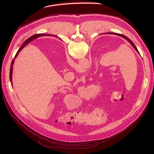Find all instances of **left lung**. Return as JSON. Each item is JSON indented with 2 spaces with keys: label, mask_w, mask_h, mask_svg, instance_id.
Wrapping results in <instances>:
<instances>
[{
  "label": "left lung",
  "mask_w": 154,
  "mask_h": 154,
  "mask_svg": "<svg viewBox=\"0 0 154 154\" xmlns=\"http://www.w3.org/2000/svg\"><path fill=\"white\" fill-rule=\"evenodd\" d=\"M112 34H114V35H118V36H121V37H122V38H125V39H126L130 44L131 45V46H132L134 48V49L137 51V52L138 53V54H140L139 53V52H138V49H137V47L135 46V45L134 44V42L131 41L128 38H127V36H125V35H121V34H119V33H112Z\"/></svg>",
  "instance_id": "obj_1"
}]
</instances>
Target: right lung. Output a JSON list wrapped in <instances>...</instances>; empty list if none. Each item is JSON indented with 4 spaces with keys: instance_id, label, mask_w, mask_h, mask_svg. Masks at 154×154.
Listing matches in <instances>:
<instances>
[{
    "instance_id": "add662e5",
    "label": "right lung",
    "mask_w": 154,
    "mask_h": 154,
    "mask_svg": "<svg viewBox=\"0 0 154 154\" xmlns=\"http://www.w3.org/2000/svg\"><path fill=\"white\" fill-rule=\"evenodd\" d=\"M44 35H46V34H38V35H33V36H31V37H30L29 38H28L26 41H24V42L23 44V45H22V46H20V48H19V49L18 50V51L17 52V53H16V55H15V57H14V59L13 60V61H12V63H11V66H10V81H11V83H12V82H11V80H12V73H13V64H14V59L16 58V57L17 56V55L19 54V52L23 49L24 48V46H26L27 44L29 42H30L32 40H33V39H35V38H38V36H44Z\"/></svg>"
}]
</instances>
